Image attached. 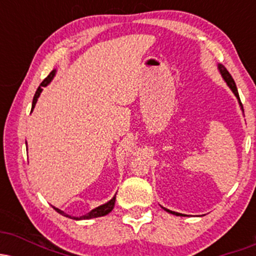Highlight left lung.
I'll use <instances>...</instances> for the list:
<instances>
[{
    "mask_svg": "<svg viewBox=\"0 0 256 256\" xmlns=\"http://www.w3.org/2000/svg\"><path fill=\"white\" fill-rule=\"evenodd\" d=\"M218 68H219V71H220V73H222V78L225 79V82L226 83H228V86H230V89L232 90V92L234 94V96H236L237 98H238V102H240V107H242V110H243V106H242V104H240V95H238V91H237V86H236V83H234V78L231 77V74L230 73H228V70L225 68V66H222V64H218ZM164 208V207H162ZM164 210H166V212H168V213H171V214H174V216H183V214H180V213H177V212H172V210H167V208H164Z\"/></svg>",
    "mask_w": 256,
    "mask_h": 256,
    "instance_id": "obj_1",
    "label": "left lung"
}]
</instances>
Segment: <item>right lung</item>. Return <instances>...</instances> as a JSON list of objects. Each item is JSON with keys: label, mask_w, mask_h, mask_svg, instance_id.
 Returning <instances> with one entry per match:
<instances>
[{"label": "right lung", "mask_w": 256, "mask_h": 256, "mask_svg": "<svg viewBox=\"0 0 256 256\" xmlns=\"http://www.w3.org/2000/svg\"><path fill=\"white\" fill-rule=\"evenodd\" d=\"M55 72H56V70H52V71L50 73H49L48 77H46V79H44V80L42 82V83H40V86H38V89H37V91H36V94H34V101H32V108H31V112L34 110V106H36V102H37L38 98H40V92H42L43 86H46V85H48L49 83H50L52 79L54 78ZM114 204H116V196H114V198H112L110 201H108L107 204H104L100 206V207L95 208V210H91V212H89L88 214H85V216H79V218H77V216H73V218H71V216H68V214H66V213L64 212V210H58V208H56V207H54V210H56L58 213H60L61 216H67V218H71V219H74V220H82V219L98 218V216H106V214H108L110 212H112V210H113V208H114Z\"/></svg>", "instance_id": "obj_1"}]
</instances>
